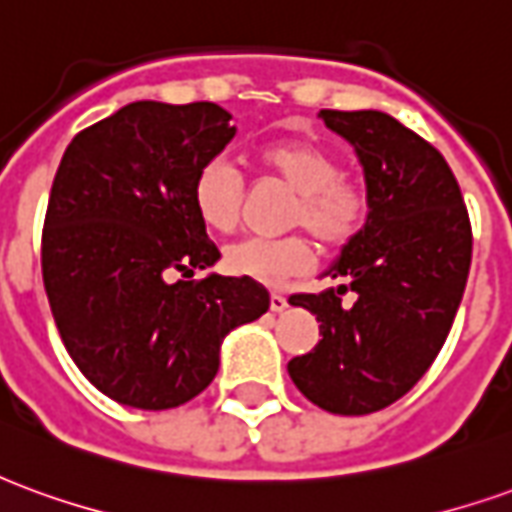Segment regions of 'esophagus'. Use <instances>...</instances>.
Wrapping results in <instances>:
<instances>
[{"label":"esophagus","mask_w":512,"mask_h":512,"mask_svg":"<svg viewBox=\"0 0 512 512\" xmlns=\"http://www.w3.org/2000/svg\"><path fill=\"white\" fill-rule=\"evenodd\" d=\"M288 307V296L285 293H271V312H282Z\"/></svg>","instance_id":"34e87169"}]
</instances>
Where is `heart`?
I'll return each mask as SVG.
<instances>
[{
    "mask_svg": "<svg viewBox=\"0 0 512 512\" xmlns=\"http://www.w3.org/2000/svg\"><path fill=\"white\" fill-rule=\"evenodd\" d=\"M255 158L268 178L296 191L288 213L290 227L310 230L329 252H340L362 235L373 211L370 189L365 180L345 175L340 158L329 147L310 139H277L260 147ZM191 205L208 230L230 233L244 205V180L238 169L224 158L205 161L191 183ZM312 257L310 238L301 233L244 238L224 252V268L233 277L255 279L260 285H282L307 271Z\"/></svg>",
    "mask_w": 512,
    "mask_h": 512,
    "instance_id": "heart-1",
    "label": "heart"
}]
</instances>
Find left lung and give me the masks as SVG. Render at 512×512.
I'll list each match as a JSON object with an SVG mask.
<instances>
[{"label":"left lung","mask_w":512,"mask_h":512,"mask_svg":"<svg viewBox=\"0 0 512 512\" xmlns=\"http://www.w3.org/2000/svg\"><path fill=\"white\" fill-rule=\"evenodd\" d=\"M321 117L356 147L373 211L326 271L343 285L290 296L323 337L288 373L323 411L362 417L400 400L439 356L469 277L472 224L450 164L411 128L373 109Z\"/></svg>","instance_id":"8db88e82"}]
</instances>
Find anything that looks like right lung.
Returning a JSON list of instances; mask_svg holds the SVG:
<instances>
[{
  "mask_svg": "<svg viewBox=\"0 0 512 512\" xmlns=\"http://www.w3.org/2000/svg\"><path fill=\"white\" fill-rule=\"evenodd\" d=\"M233 136L211 101H136L73 136L54 175L40 249L51 315L84 378L123 406L197 397L224 334L268 310L255 279H186L222 257L191 183Z\"/></svg>",
  "mask_w": 512,
  "mask_h": 512,
  "instance_id": "add662e5",
  "label": "right lung"
}]
</instances>
